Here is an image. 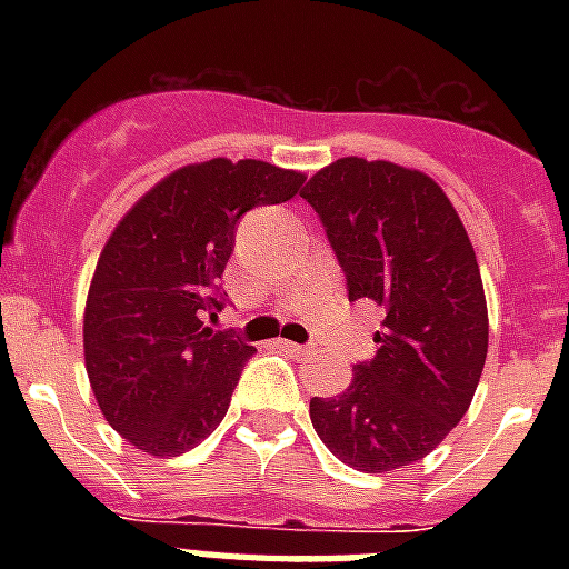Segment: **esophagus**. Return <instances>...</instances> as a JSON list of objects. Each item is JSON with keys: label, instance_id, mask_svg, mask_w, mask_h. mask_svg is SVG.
Returning a JSON list of instances; mask_svg holds the SVG:
<instances>
[{"label": "esophagus", "instance_id": "34e87169", "mask_svg": "<svg viewBox=\"0 0 569 569\" xmlns=\"http://www.w3.org/2000/svg\"><path fill=\"white\" fill-rule=\"evenodd\" d=\"M277 348H283L286 355L292 357H307L312 351L310 346H298V342H289V339H277Z\"/></svg>", "mask_w": 569, "mask_h": 569}]
</instances>
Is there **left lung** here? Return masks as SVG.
<instances>
[{
  "label": "left lung",
  "instance_id": "8db88e82",
  "mask_svg": "<svg viewBox=\"0 0 569 569\" xmlns=\"http://www.w3.org/2000/svg\"><path fill=\"white\" fill-rule=\"evenodd\" d=\"M348 280L383 310L378 355L342 396L312 398L321 442L360 472L422 460L463 419L487 360L476 250L446 191L392 162L337 159L303 186Z\"/></svg>",
  "mask_w": 569,
  "mask_h": 569
}]
</instances>
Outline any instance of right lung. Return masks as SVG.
<instances>
[{
    "label": "right lung",
    "mask_w": 569,
    "mask_h": 569,
    "mask_svg": "<svg viewBox=\"0 0 569 569\" xmlns=\"http://www.w3.org/2000/svg\"><path fill=\"white\" fill-rule=\"evenodd\" d=\"M303 173L259 159H209L156 182L106 241L84 303V369L106 422L156 458L194 449L221 425L257 348L206 328L236 223L292 200Z\"/></svg>",
    "instance_id": "obj_1"
}]
</instances>
